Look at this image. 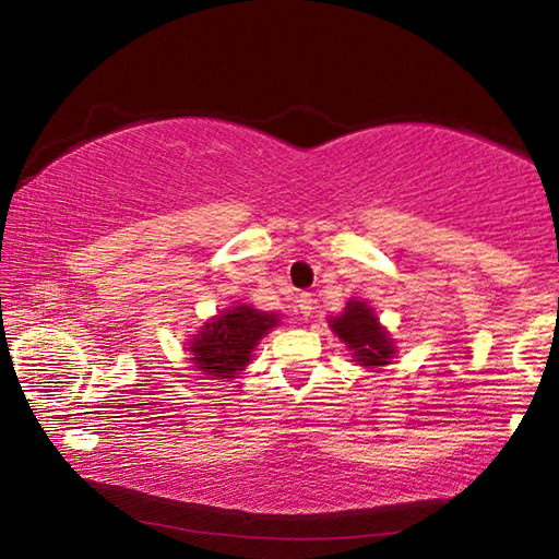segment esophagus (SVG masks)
Here are the masks:
<instances>
[{"label": "esophagus", "instance_id": "1", "mask_svg": "<svg viewBox=\"0 0 559 559\" xmlns=\"http://www.w3.org/2000/svg\"><path fill=\"white\" fill-rule=\"evenodd\" d=\"M298 310L308 318L316 310V298L310 296V293H300V296H298Z\"/></svg>", "mask_w": 559, "mask_h": 559}]
</instances>
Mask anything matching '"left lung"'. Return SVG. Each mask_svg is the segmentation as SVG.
<instances>
[{
    "instance_id": "8db88e82",
    "label": "left lung",
    "mask_w": 559,
    "mask_h": 559,
    "mask_svg": "<svg viewBox=\"0 0 559 559\" xmlns=\"http://www.w3.org/2000/svg\"><path fill=\"white\" fill-rule=\"evenodd\" d=\"M330 323H333L337 337L343 340L349 349H355L357 362L374 367L390 362V357L394 353L392 340L384 333L380 320L374 318V313L365 306V302L349 300L345 313L330 320Z\"/></svg>"
}]
</instances>
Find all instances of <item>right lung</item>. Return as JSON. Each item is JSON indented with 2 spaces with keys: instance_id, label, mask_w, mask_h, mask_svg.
Returning a JSON list of instances; mask_svg holds the SVG:
<instances>
[{
  "instance_id": "1",
  "label": "right lung",
  "mask_w": 559,
  "mask_h": 559,
  "mask_svg": "<svg viewBox=\"0 0 559 559\" xmlns=\"http://www.w3.org/2000/svg\"><path fill=\"white\" fill-rule=\"evenodd\" d=\"M278 323L276 316L261 313L249 306L226 310L206 323L192 345V359L204 374L234 377L251 359L253 347Z\"/></svg>"
}]
</instances>
